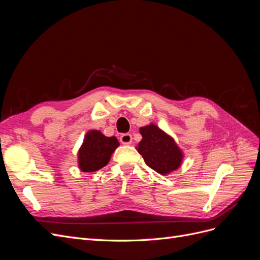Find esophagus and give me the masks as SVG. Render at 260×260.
Returning <instances> with one entry per match:
<instances>
[{
  "instance_id": "1",
  "label": "esophagus",
  "mask_w": 260,
  "mask_h": 260,
  "mask_svg": "<svg viewBox=\"0 0 260 260\" xmlns=\"http://www.w3.org/2000/svg\"><path fill=\"white\" fill-rule=\"evenodd\" d=\"M120 142L124 145H129L132 142V136L130 133H123V135L120 136Z\"/></svg>"
}]
</instances>
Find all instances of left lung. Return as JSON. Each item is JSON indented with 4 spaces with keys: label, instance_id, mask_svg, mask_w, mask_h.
Here are the masks:
<instances>
[{
    "label": "left lung",
    "instance_id": "8db88e82",
    "mask_svg": "<svg viewBox=\"0 0 260 260\" xmlns=\"http://www.w3.org/2000/svg\"><path fill=\"white\" fill-rule=\"evenodd\" d=\"M140 133L142 140L138 145V152L149 168L160 175H167L180 166L182 153L175 141L157 125H146L140 129Z\"/></svg>",
    "mask_w": 260,
    "mask_h": 260
}]
</instances>
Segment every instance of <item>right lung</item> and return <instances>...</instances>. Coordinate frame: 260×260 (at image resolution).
Segmentation results:
<instances>
[{"label": "right lung", "instance_id": "right-lung-1", "mask_svg": "<svg viewBox=\"0 0 260 260\" xmlns=\"http://www.w3.org/2000/svg\"><path fill=\"white\" fill-rule=\"evenodd\" d=\"M119 145L115 137L107 138L100 131H89L79 151V167L84 172H93L106 166L111 155Z\"/></svg>", "mask_w": 260, "mask_h": 260}]
</instances>
